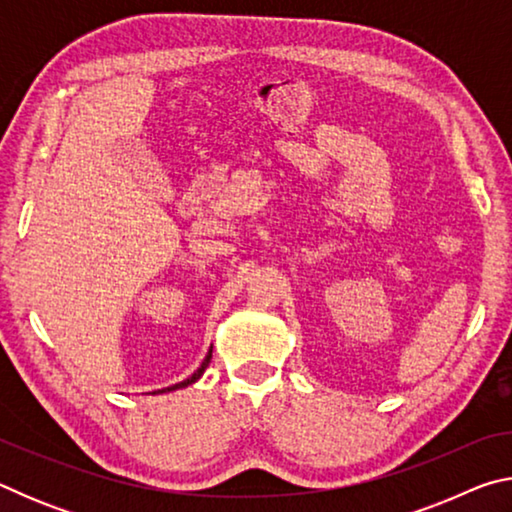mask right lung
<instances>
[{
	"mask_svg": "<svg viewBox=\"0 0 512 512\" xmlns=\"http://www.w3.org/2000/svg\"><path fill=\"white\" fill-rule=\"evenodd\" d=\"M210 359H212V350L207 352V357L203 359V363H201V368H198L192 377L189 379H185V381H180V384H173V386H169V388H162V391H158V393H167V391H176V388H185V386H189V384H194V381L203 375V370L207 368V363H210Z\"/></svg>",
	"mask_w": 512,
	"mask_h": 512,
	"instance_id": "obj_1",
	"label": "right lung"
}]
</instances>
